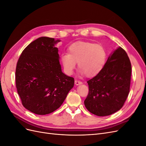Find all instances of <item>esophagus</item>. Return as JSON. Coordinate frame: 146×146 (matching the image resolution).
Returning a JSON list of instances; mask_svg holds the SVG:
<instances>
[{
  "label": "esophagus",
  "instance_id": "34e87169",
  "mask_svg": "<svg viewBox=\"0 0 146 146\" xmlns=\"http://www.w3.org/2000/svg\"><path fill=\"white\" fill-rule=\"evenodd\" d=\"M75 84H76V85H81V84H82V82H81L80 80H75Z\"/></svg>",
  "mask_w": 146,
  "mask_h": 146
}]
</instances>
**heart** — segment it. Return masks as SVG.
Instances as JSON below:
<instances>
[{
	"mask_svg": "<svg viewBox=\"0 0 146 146\" xmlns=\"http://www.w3.org/2000/svg\"><path fill=\"white\" fill-rule=\"evenodd\" d=\"M107 60V51L100 44L77 42L69 47V53L61 55L64 72L71 75L77 62L81 73L88 77L97 76L104 68Z\"/></svg>",
	"mask_w": 146,
	"mask_h": 146,
	"instance_id": "b5f03b06",
	"label": "heart"
}]
</instances>
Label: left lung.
I'll use <instances>...</instances> for the list:
<instances>
[{
    "label": "left lung",
    "mask_w": 146,
    "mask_h": 146,
    "mask_svg": "<svg viewBox=\"0 0 146 146\" xmlns=\"http://www.w3.org/2000/svg\"><path fill=\"white\" fill-rule=\"evenodd\" d=\"M131 65L126 52L119 47L104 68L87 81L89 91L84 101L86 109L99 116L112 114L124 104L130 91Z\"/></svg>",
    "instance_id": "obj_1"
}]
</instances>
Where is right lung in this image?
I'll return each mask as SVG.
<instances>
[{"mask_svg":"<svg viewBox=\"0 0 146 146\" xmlns=\"http://www.w3.org/2000/svg\"><path fill=\"white\" fill-rule=\"evenodd\" d=\"M60 41L41 37L26 47L17 61L16 86L21 102L30 111L45 115L62 105L74 78L61 71L58 48Z\"/></svg>","mask_w":146,"mask_h":146,"instance_id":"1","label":"right lung"}]
</instances>
